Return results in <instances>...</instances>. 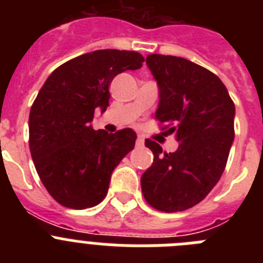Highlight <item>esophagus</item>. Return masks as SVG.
I'll use <instances>...</instances> for the list:
<instances>
[{"label": "esophagus", "instance_id": "esophagus-1", "mask_svg": "<svg viewBox=\"0 0 263 263\" xmlns=\"http://www.w3.org/2000/svg\"><path fill=\"white\" fill-rule=\"evenodd\" d=\"M136 145H137V147H142V146L145 145V141H143V138L138 137V138H137V141H136Z\"/></svg>", "mask_w": 263, "mask_h": 263}]
</instances>
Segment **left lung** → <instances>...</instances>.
I'll return each mask as SVG.
<instances>
[{"label": "left lung", "mask_w": 263, "mask_h": 263, "mask_svg": "<svg viewBox=\"0 0 263 263\" xmlns=\"http://www.w3.org/2000/svg\"><path fill=\"white\" fill-rule=\"evenodd\" d=\"M146 63L159 85L155 120L179 147L166 153L146 139L154 160L141 178L142 194L158 211H185L200 203L224 173L234 139V103L222 81L196 63L160 53L147 55Z\"/></svg>", "instance_id": "8db88e82"}]
</instances>
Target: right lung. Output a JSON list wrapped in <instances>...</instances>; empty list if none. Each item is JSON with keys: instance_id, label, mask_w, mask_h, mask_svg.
I'll use <instances>...</instances> for the list:
<instances>
[{"instance_id": "1", "label": "right lung", "mask_w": 263, "mask_h": 263, "mask_svg": "<svg viewBox=\"0 0 263 263\" xmlns=\"http://www.w3.org/2000/svg\"><path fill=\"white\" fill-rule=\"evenodd\" d=\"M145 62L136 51L97 50L68 60L47 78L29 117V146L48 194L72 210L97 205L113 170L136 143L134 130H93L95 109L109 106L116 75Z\"/></svg>"}]
</instances>
